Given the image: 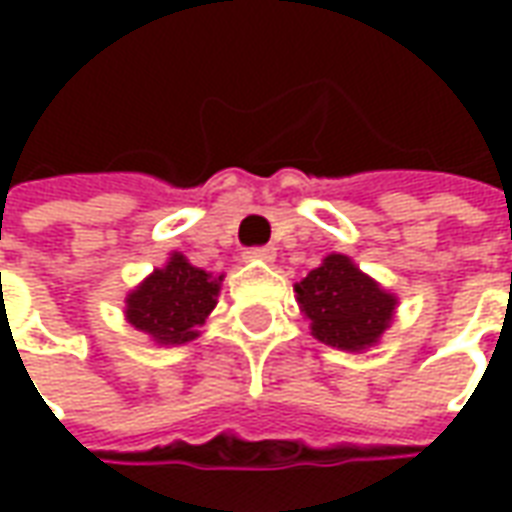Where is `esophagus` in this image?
<instances>
[{
	"mask_svg": "<svg viewBox=\"0 0 512 512\" xmlns=\"http://www.w3.org/2000/svg\"><path fill=\"white\" fill-rule=\"evenodd\" d=\"M246 260H263V263H271L277 257V249L274 246H255V249H246Z\"/></svg>",
	"mask_w": 512,
	"mask_h": 512,
	"instance_id": "34e87169",
	"label": "esophagus"
}]
</instances>
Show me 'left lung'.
<instances>
[{"label": "left lung", "instance_id": "left-lung-1", "mask_svg": "<svg viewBox=\"0 0 512 512\" xmlns=\"http://www.w3.org/2000/svg\"><path fill=\"white\" fill-rule=\"evenodd\" d=\"M296 293L312 337L351 354L378 343L397 307L395 293H386L345 255L323 257L321 266L296 282Z\"/></svg>", "mask_w": 512, "mask_h": 512}]
</instances>
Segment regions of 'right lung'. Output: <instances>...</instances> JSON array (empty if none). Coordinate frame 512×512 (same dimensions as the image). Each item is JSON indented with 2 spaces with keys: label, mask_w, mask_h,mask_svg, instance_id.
Masks as SVG:
<instances>
[{
  "label": "right lung",
  "mask_w": 512,
  "mask_h": 512,
  "mask_svg": "<svg viewBox=\"0 0 512 512\" xmlns=\"http://www.w3.org/2000/svg\"><path fill=\"white\" fill-rule=\"evenodd\" d=\"M222 277L191 266L175 252L167 266L156 268L126 296V318L139 332L150 334L158 345H183L197 337L216 307Z\"/></svg>",
  "instance_id": "1"
}]
</instances>
